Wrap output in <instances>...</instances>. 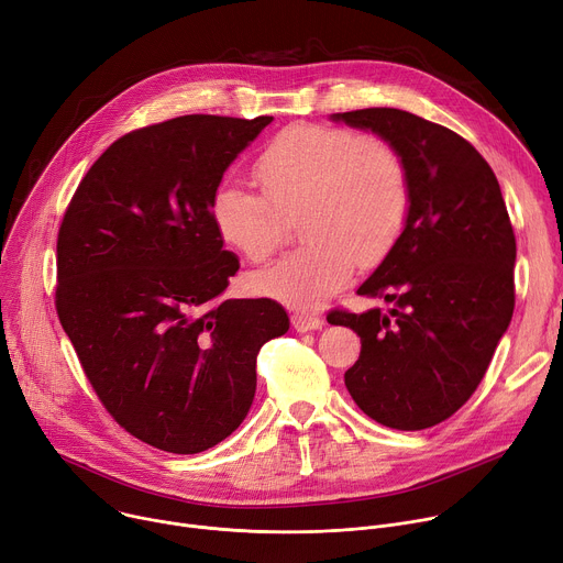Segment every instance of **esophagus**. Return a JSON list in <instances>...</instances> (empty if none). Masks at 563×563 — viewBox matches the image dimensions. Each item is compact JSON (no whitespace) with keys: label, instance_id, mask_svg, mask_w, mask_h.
<instances>
[{"label":"esophagus","instance_id":"esophagus-1","mask_svg":"<svg viewBox=\"0 0 563 563\" xmlns=\"http://www.w3.org/2000/svg\"><path fill=\"white\" fill-rule=\"evenodd\" d=\"M291 328H294L296 332H312V330L323 328V319H319L317 314L296 312V314H291Z\"/></svg>","mask_w":563,"mask_h":563}]
</instances>
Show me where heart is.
<instances>
[{
	"label": "heart",
	"instance_id": "1",
	"mask_svg": "<svg viewBox=\"0 0 563 563\" xmlns=\"http://www.w3.org/2000/svg\"><path fill=\"white\" fill-rule=\"evenodd\" d=\"M263 195L224 184L211 201L218 235L249 263H267L300 218L308 246L253 276L255 291L289 308H319L343 289L356 263L375 265L395 246L411 209L399 152L352 130L291 125L255 159Z\"/></svg>",
	"mask_w": 563,
	"mask_h": 563
}]
</instances>
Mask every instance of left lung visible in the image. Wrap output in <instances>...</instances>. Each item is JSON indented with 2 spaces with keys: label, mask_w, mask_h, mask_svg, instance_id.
Wrapping results in <instances>:
<instances>
[{
  "label": "left lung",
  "mask_w": 563,
  "mask_h": 563,
  "mask_svg": "<svg viewBox=\"0 0 563 563\" xmlns=\"http://www.w3.org/2000/svg\"><path fill=\"white\" fill-rule=\"evenodd\" d=\"M330 119L390 143L411 184L401 235L356 289L393 308L328 314L362 336L345 386L375 422L429 429L474 395L512 321L517 240L500 186L470 141L411 112L368 108Z\"/></svg>",
  "instance_id": "left-lung-1"
}]
</instances>
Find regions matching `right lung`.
Returning <instances> with one entry per match:
<instances>
[{
	"mask_svg": "<svg viewBox=\"0 0 563 563\" xmlns=\"http://www.w3.org/2000/svg\"><path fill=\"white\" fill-rule=\"evenodd\" d=\"M274 117H177L114 141L58 233L56 308L87 379L134 438L199 453L255 395V356L289 330L272 298L220 296L240 269L211 201Z\"/></svg>",
	"mask_w": 563,
	"mask_h": 563,
	"instance_id": "add662e5",
	"label": "right lung"
}]
</instances>
